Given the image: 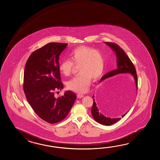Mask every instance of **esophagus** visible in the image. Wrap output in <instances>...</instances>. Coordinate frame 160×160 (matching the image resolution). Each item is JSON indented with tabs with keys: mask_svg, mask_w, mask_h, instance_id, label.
<instances>
[{
	"mask_svg": "<svg viewBox=\"0 0 160 160\" xmlns=\"http://www.w3.org/2000/svg\"><path fill=\"white\" fill-rule=\"evenodd\" d=\"M77 97L79 98H81L84 97V95L82 94H79V93H78V94H77Z\"/></svg>",
	"mask_w": 160,
	"mask_h": 160,
	"instance_id": "esophagus-1",
	"label": "esophagus"
}]
</instances>
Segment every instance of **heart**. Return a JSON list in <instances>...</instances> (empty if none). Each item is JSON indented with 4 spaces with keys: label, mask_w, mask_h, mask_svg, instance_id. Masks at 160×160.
Segmentation results:
<instances>
[{
    "label": "heart",
    "mask_w": 160,
    "mask_h": 160,
    "mask_svg": "<svg viewBox=\"0 0 160 160\" xmlns=\"http://www.w3.org/2000/svg\"><path fill=\"white\" fill-rule=\"evenodd\" d=\"M70 60L65 59L59 65V71L68 76L72 73L75 66H79V75L70 80L68 88L73 92H84L88 89L92 79H98L103 74L105 68V58L101 51L88 46H80L75 48L69 55Z\"/></svg>",
    "instance_id": "b5f03b06"
}]
</instances>
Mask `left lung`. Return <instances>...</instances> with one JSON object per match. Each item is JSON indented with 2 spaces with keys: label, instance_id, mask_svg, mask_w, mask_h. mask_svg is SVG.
Returning a JSON list of instances; mask_svg holds the SVG:
<instances>
[{
  "label": "left lung",
  "instance_id": "obj_1",
  "mask_svg": "<svg viewBox=\"0 0 160 160\" xmlns=\"http://www.w3.org/2000/svg\"><path fill=\"white\" fill-rule=\"evenodd\" d=\"M106 44L112 48L113 51L116 52V56L117 57V68L115 69L112 71L108 72L106 74L103 76L101 79V81L105 80V79L111 77L114 75L122 74V73H131L133 75L135 82H136L137 89L138 88V81H137V75L136 72V68L134 65H133V62L131 61L128 56L126 54L125 51H123L122 48L119 47V46L115 43L112 42H105ZM93 98V105L92 106V114L93 118L95 119L97 122L103 125H112V124L117 122L121 119V118H111L109 117H106L102 114V113L99 112V109L97 108L96 100L97 97L94 98V96H92ZM128 100H127V99ZM133 101V95L131 97H129L125 98L123 103H126L127 101H128L129 103L128 105H130ZM124 114L122 116V118L126 115L127 112Z\"/></svg>",
  "mask_w": 160,
  "mask_h": 160
}]
</instances>
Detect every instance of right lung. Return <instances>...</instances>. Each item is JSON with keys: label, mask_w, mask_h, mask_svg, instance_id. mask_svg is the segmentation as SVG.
<instances>
[{"label": "right lung", "mask_w": 160, "mask_h": 160, "mask_svg": "<svg viewBox=\"0 0 160 160\" xmlns=\"http://www.w3.org/2000/svg\"><path fill=\"white\" fill-rule=\"evenodd\" d=\"M68 43L51 42L34 51L25 65L23 90L27 101L41 119L59 122L68 116L77 98L73 92L55 98L63 85L60 76L59 58Z\"/></svg>", "instance_id": "right-lung-1"}]
</instances>
